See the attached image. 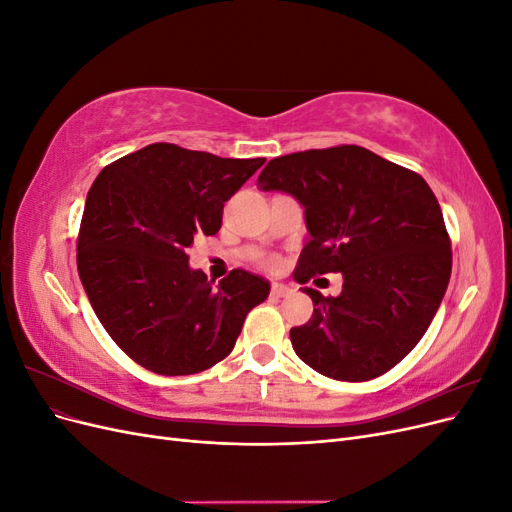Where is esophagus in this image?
I'll use <instances>...</instances> for the list:
<instances>
[{
  "label": "esophagus",
  "instance_id": "obj_1",
  "mask_svg": "<svg viewBox=\"0 0 512 512\" xmlns=\"http://www.w3.org/2000/svg\"><path fill=\"white\" fill-rule=\"evenodd\" d=\"M290 292H292V288L282 284V282H273L271 284V294H273V297H286V294H290Z\"/></svg>",
  "mask_w": 512,
  "mask_h": 512
}]
</instances>
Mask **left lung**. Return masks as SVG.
<instances>
[{"label":"left lung","instance_id":"left-lung-1","mask_svg":"<svg viewBox=\"0 0 512 512\" xmlns=\"http://www.w3.org/2000/svg\"><path fill=\"white\" fill-rule=\"evenodd\" d=\"M258 188L286 192L305 209L309 239L294 280L344 275L337 297L303 288L314 314L290 329L294 352L333 380L386 374L421 342L451 280V239L436 194L414 170L359 145L275 158Z\"/></svg>","mask_w":512,"mask_h":512}]
</instances>
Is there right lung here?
Returning a JSON list of instances; mask_svg holds the SVG:
<instances>
[{
    "instance_id": "right-lung-1",
    "label": "right lung",
    "mask_w": 512,
    "mask_h": 512,
    "mask_svg": "<svg viewBox=\"0 0 512 512\" xmlns=\"http://www.w3.org/2000/svg\"><path fill=\"white\" fill-rule=\"evenodd\" d=\"M265 158H218L153 143L102 168L85 200L76 267L91 307L132 361L160 376L198 374L235 348L269 282L232 269L213 286L188 265L200 235Z\"/></svg>"
}]
</instances>
